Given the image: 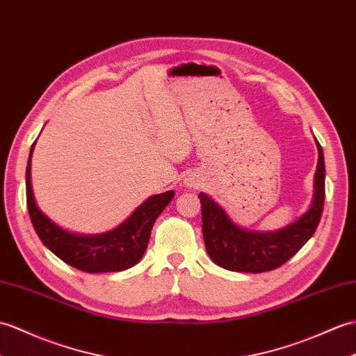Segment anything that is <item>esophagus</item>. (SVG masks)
I'll return each mask as SVG.
<instances>
[{"mask_svg": "<svg viewBox=\"0 0 356 356\" xmlns=\"http://www.w3.org/2000/svg\"><path fill=\"white\" fill-rule=\"evenodd\" d=\"M185 185L188 188H198L202 185V179L198 177V175H189L186 179H185Z\"/></svg>", "mask_w": 356, "mask_h": 356, "instance_id": "1", "label": "esophagus"}]
</instances>
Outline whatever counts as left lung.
<instances>
[{
	"label": "left lung",
	"mask_w": 356,
	"mask_h": 356,
	"mask_svg": "<svg viewBox=\"0 0 356 356\" xmlns=\"http://www.w3.org/2000/svg\"><path fill=\"white\" fill-rule=\"evenodd\" d=\"M317 170L314 175V195L308 211L277 230L258 232L241 226L208 194L200 193L204 247L209 258L230 271L264 273L275 270L299 252L316 232L325 203V158L318 144Z\"/></svg>",
	"instance_id": "8db88e82"
}]
</instances>
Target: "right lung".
<instances>
[{
  "mask_svg": "<svg viewBox=\"0 0 356 356\" xmlns=\"http://www.w3.org/2000/svg\"><path fill=\"white\" fill-rule=\"evenodd\" d=\"M35 144L30 148L26 186H27V208L30 218L40 241L68 266L86 273L122 271L143 258L156 218L165 206H168L175 197V191H167L148 197L124 220L120 226L104 234L83 235L70 232L40 211L36 203L31 186V154Z\"/></svg>",
  "mask_w": 356,
  "mask_h": 356,
  "instance_id": "obj_1",
  "label": "right lung"
}]
</instances>
